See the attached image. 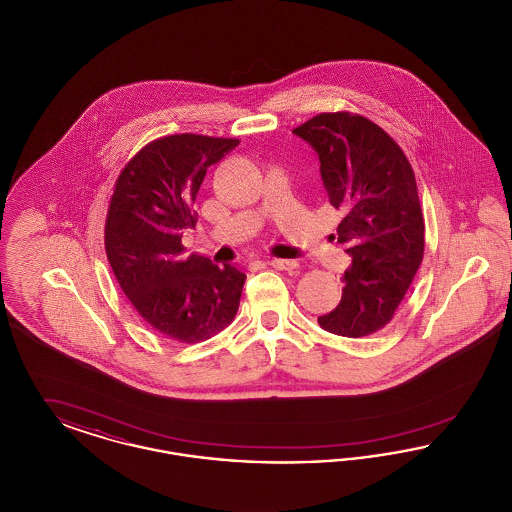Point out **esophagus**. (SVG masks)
<instances>
[{
	"label": "esophagus",
	"instance_id": "1",
	"mask_svg": "<svg viewBox=\"0 0 512 512\" xmlns=\"http://www.w3.org/2000/svg\"><path fill=\"white\" fill-rule=\"evenodd\" d=\"M268 265L278 268V270H288V272H292V270L297 268V263L295 261H288V259H270Z\"/></svg>",
	"mask_w": 512,
	"mask_h": 512
}]
</instances>
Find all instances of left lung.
Instances as JSON below:
<instances>
[{"mask_svg": "<svg viewBox=\"0 0 512 512\" xmlns=\"http://www.w3.org/2000/svg\"><path fill=\"white\" fill-rule=\"evenodd\" d=\"M293 134L317 151L328 199L345 213L332 238L353 259L340 305L318 324L343 338L370 336L393 318L424 257L413 167L386 130L347 111L320 113Z\"/></svg>", "mask_w": 512, "mask_h": 512, "instance_id": "8db88e82", "label": "left lung"}]
</instances>
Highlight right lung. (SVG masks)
<instances>
[{
    "instance_id": "1",
    "label": "right lung",
    "mask_w": 512,
    "mask_h": 512,
    "mask_svg": "<svg viewBox=\"0 0 512 512\" xmlns=\"http://www.w3.org/2000/svg\"><path fill=\"white\" fill-rule=\"evenodd\" d=\"M240 144L234 138L174 134L149 142L122 169L105 219V251L124 295L159 334L209 340L238 313L245 274L184 255L182 234L207 169Z\"/></svg>"
}]
</instances>
